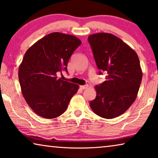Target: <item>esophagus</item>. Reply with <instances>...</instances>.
Masks as SVG:
<instances>
[{"mask_svg": "<svg viewBox=\"0 0 158 158\" xmlns=\"http://www.w3.org/2000/svg\"><path fill=\"white\" fill-rule=\"evenodd\" d=\"M89 87L88 85H84V86H80V89H82V90H84V89H86Z\"/></svg>", "mask_w": 158, "mask_h": 158, "instance_id": "obj_1", "label": "esophagus"}]
</instances>
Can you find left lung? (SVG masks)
Returning a JSON list of instances; mask_svg holds the SVG:
<instances>
[{"instance_id": "8db88e82", "label": "left lung", "mask_w": 158, "mask_h": 158, "mask_svg": "<svg viewBox=\"0 0 158 158\" xmlns=\"http://www.w3.org/2000/svg\"><path fill=\"white\" fill-rule=\"evenodd\" d=\"M88 41L99 74H107L106 80L95 86L96 98L89 105L98 116L114 118L126 112L137 97L143 77L139 59L133 49L112 34L90 35Z\"/></svg>"}]
</instances>
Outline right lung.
Listing matches in <instances>:
<instances>
[{"instance_id":"1","label":"right lung","mask_w":158,"mask_h":158,"mask_svg":"<svg viewBox=\"0 0 158 158\" xmlns=\"http://www.w3.org/2000/svg\"><path fill=\"white\" fill-rule=\"evenodd\" d=\"M81 44L74 35L52 32L30 47L18 70L21 91L35 114L55 118L67 109L79 85L58 79L56 74L67 72V64Z\"/></svg>"}]
</instances>
